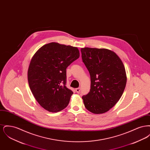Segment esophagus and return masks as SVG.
I'll list each match as a JSON object with an SVG mask.
<instances>
[{"label": "esophagus", "instance_id": "obj_1", "mask_svg": "<svg viewBox=\"0 0 150 150\" xmlns=\"http://www.w3.org/2000/svg\"><path fill=\"white\" fill-rule=\"evenodd\" d=\"M80 90H81V89H80V88H76V89H75V91H76V92H77V93H79L80 92Z\"/></svg>", "mask_w": 150, "mask_h": 150}]
</instances>
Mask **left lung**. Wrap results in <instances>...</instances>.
Listing matches in <instances>:
<instances>
[{
  "label": "left lung",
  "instance_id": "1",
  "mask_svg": "<svg viewBox=\"0 0 150 150\" xmlns=\"http://www.w3.org/2000/svg\"><path fill=\"white\" fill-rule=\"evenodd\" d=\"M83 62L91 76V89L82 99L86 108L103 114L121 98L127 84V74L121 59L105 48H81Z\"/></svg>",
  "mask_w": 150,
  "mask_h": 150
}]
</instances>
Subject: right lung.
Segmentation results:
<instances>
[{
	"label": "right lung",
	"instance_id": "obj_1",
	"mask_svg": "<svg viewBox=\"0 0 150 150\" xmlns=\"http://www.w3.org/2000/svg\"><path fill=\"white\" fill-rule=\"evenodd\" d=\"M79 56L77 47L52 42L32 57L28 71L29 86L45 110L57 112L67 106L73 92L65 86L66 70Z\"/></svg>",
	"mask_w": 150,
	"mask_h": 150
}]
</instances>
